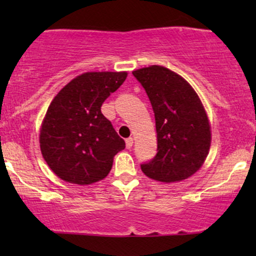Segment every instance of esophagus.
Masks as SVG:
<instances>
[{"mask_svg": "<svg viewBox=\"0 0 256 256\" xmlns=\"http://www.w3.org/2000/svg\"><path fill=\"white\" fill-rule=\"evenodd\" d=\"M125 144H126V148L128 149H131L132 146H134V138H128V140H125Z\"/></svg>", "mask_w": 256, "mask_h": 256, "instance_id": "34e87169", "label": "esophagus"}]
</instances>
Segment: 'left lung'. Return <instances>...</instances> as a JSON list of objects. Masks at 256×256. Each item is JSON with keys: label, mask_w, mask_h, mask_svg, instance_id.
Wrapping results in <instances>:
<instances>
[{"label": "left lung", "mask_w": 256, "mask_h": 256, "mask_svg": "<svg viewBox=\"0 0 256 256\" xmlns=\"http://www.w3.org/2000/svg\"><path fill=\"white\" fill-rule=\"evenodd\" d=\"M132 74L144 88L155 116L158 152L140 165L146 177L177 183L195 174L210 152V119L194 88L178 73L152 64Z\"/></svg>", "instance_id": "1"}]
</instances>
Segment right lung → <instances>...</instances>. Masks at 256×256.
<instances>
[{"label":"right lung","mask_w":256,"mask_h":256,"mask_svg":"<svg viewBox=\"0 0 256 256\" xmlns=\"http://www.w3.org/2000/svg\"><path fill=\"white\" fill-rule=\"evenodd\" d=\"M128 72H85L73 78L49 104L40 128L46 165L58 178L78 185L102 180L125 142L101 112L104 100Z\"/></svg>","instance_id":"1"}]
</instances>
